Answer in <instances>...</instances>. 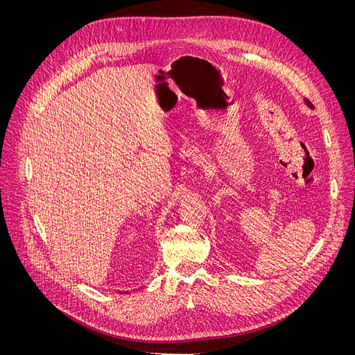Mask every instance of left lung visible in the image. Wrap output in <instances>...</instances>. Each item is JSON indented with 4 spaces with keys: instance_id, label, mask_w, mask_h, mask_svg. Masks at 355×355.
Returning a JSON list of instances; mask_svg holds the SVG:
<instances>
[{
    "instance_id": "left-lung-1",
    "label": "left lung",
    "mask_w": 355,
    "mask_h": 355,
    "mask_svg": "<svg viewBox=\"0 0 355 355\" xmlns=\"http://www.w3.org/2000/svg\"><path fill=\"white\" fill-rule=\"evenodd\" d=\"M304 103H306V106H307V107H310V109H314V106H313V105H311V103H310L307 99H304Z\"/></svg>"
}]
</instances>
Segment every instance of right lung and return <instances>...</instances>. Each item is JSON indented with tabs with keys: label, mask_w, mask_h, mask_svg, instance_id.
<instances>
[{
	"label": "right lung",
	"mask_w": 355,
	"mask_h": 355,
	"mask_svg": "<svg viewBox=\"0 0 355 355\" xmlns=\"http://www.w3.org/2000/svg\"><path fill=\"white\" fill-rule=\"evenodd\" d=\"M137 290H140V288H137ZM133 292H136V290H133ZM116 293H119V295H130L132 292H128V290H117Z\"/></svg>",
	"instance_id": "right-lung-1"
}]
</instances>
